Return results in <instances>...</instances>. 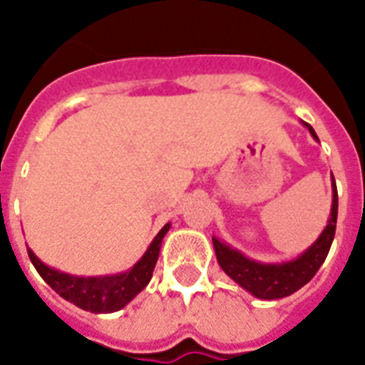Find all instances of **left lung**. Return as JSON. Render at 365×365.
Segmentation results:
<instances>
[{
    "label": "left lung",
    "mask_w": 365,
    "mask_h": 365,
    "mask_svg": "<svg viewBox=\"0 0 365 365\" xmlns=\"http://www.w3.org/2000/svg\"><path fill=\"white\" fill-rule=\"evenodd\" d=\"M307 128L317 139L312 125H307ZM336 212H339V195H336V185H334L333 178V209H331L329 224L325 226L319 240L304 255H299L298 259L288 261V263H280V265H265V263H257V261L244 257L240 251L232 250L222 242H218L217 237H212L218 265L222 267V271L232 280H236L237 284L257 298H286L299 290L304 284H307L315 277V272L319 271V267L325 263L327 253L333 244L334 230H336Z\"/></svg>",
    "instance_id": "8db88e82"
}]
</instances>
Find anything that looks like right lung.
Returning <instances> with one entry per match:
<instances>
[{
	"instance_id": "add662e5",
	"label": "right lung",
	"mask_w": 365,
	"mask_h": 365,
	"mask_svg": "<svg viewBox=\"0 0 365 365\" xmlns=\"http://www.w3.org/2000/svg\"><path fill=\"white\" fill-rule=\"evenodd\" d=\"M168 228L170 224H166L156 234L153 244L148 245L147 253L139 259V263L131 271L123 272V274H114V277H98V279L71 277V274L58 272L50 269V267H46L31 250H29V257H31L32 265L36 267L40 277L52 286V290H56L67 302H71V304L85 309V312H118L148 284V280L153 277V271H155L158 253H160L162 237L168 232Z\"/></svg>"
}]
</instances>
